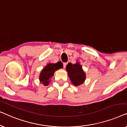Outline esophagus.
<instances>
[{
    "label": "esophagus",
    "mask_w": 127,
    "mask_h": 127,
    "mask_svg": "<svg viewBox=\"0 0 127 127\" xmlns=\"http://www.w3.org/2000/svg\"><path fill=\"white\" fill-rule=\"evenodd\" d=\"M67 64V62H65V63H64V68H65Z\"/></svg>",
    "instance_id": "34e87169"
}]
</instances>
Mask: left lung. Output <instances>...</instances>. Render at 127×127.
<instances>
[{"label":"left lung","instance_id":"8db88e82","mask_svg":"<svg viewBox=\"0 0 127 127\" xmlns=\"http://www.w3.org/2000/svg\"><path fill=\"white\" fill-rule=\"evenodd\" d=\"M66 71L71 82L74 86H79L82 84L86 79V74L79 62L72 64L69 63L66 65Z\"/></svg>","mask_w":127,"mask_h":127}]
</instances>
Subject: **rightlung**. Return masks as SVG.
<instances>
[{
	"instance_id": "add662e5",
	"label": "right lung",
	"mask_w": 127,
	"mask_h": 127,
	"mask_svg": "<svg viewBox=\"0 0 127 127\" xmlns=\"http://www.w3.org/2000/svg\"><path fill=\"white\" fill-rule=\"evenodd\" d=\"M63 67V64L61 62L56 64H48L41 70L39 75V81L44 86H48L50 84V79L53 77L55 72L58 69Z\"/></svg>"
}]
</instances>
